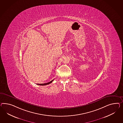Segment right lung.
Returning <instances> with one entry per match:
<instances>
[{"mask_svg":"<svg viewBox=\"0 0 123 123\" xmlns=\"http://www.w3.org/2000/svg\"><path fill=\"white\" fill-rule=\"evenodd\" d=\"M53 80H52L51 81H50V82H48V83H44V84H41V85H42V86H45V85H48V84H49L50 83H51L52 81H53Z\"/></svg>","mask_w":123,"mask_h":123,"instance_id":"obj_1","label":"right lung"}]
</instances>
